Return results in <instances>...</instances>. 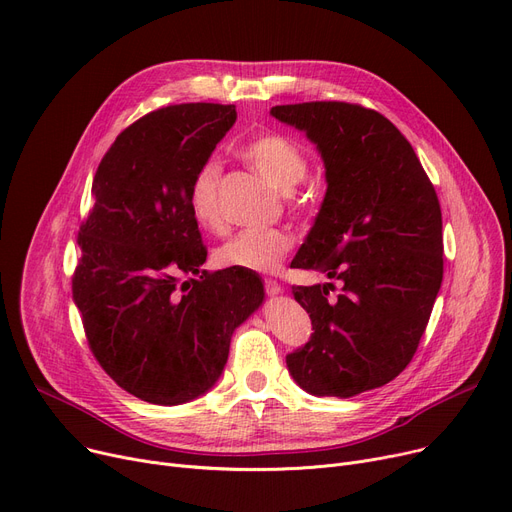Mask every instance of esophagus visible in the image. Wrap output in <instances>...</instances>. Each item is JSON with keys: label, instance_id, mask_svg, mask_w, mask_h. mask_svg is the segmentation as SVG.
<instances>
[{"label": "esophagus", "instance_id": "esophagus-1", "mask_svg": "<svg viewBox=\"0 0 512 512\" xmlns=\"http://www.w3.org/2000/svg\"><path fill=\"white\" fill-rule=\"evenodd\" d=\"M263 288H265L267 294H280L282 292V284L278 280H272V278L263 280Z\"/></svg>", "mask_w": 512, "mask_h": 512}]
</instances>
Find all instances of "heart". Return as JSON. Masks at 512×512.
I'll use <instances>...</instances> for the list:
<instances>
[{
	"mask_svg": "<svg viewBox=\"0 0 512 512\" xmlns=\"http://www.w3.org/2000/svg\"><path fill=\"white\" fill-rule=\"evenodd\" d=\"M240 157L276 188L288 193L290 205L297 203L290 191L303 182L309 172L307 155L297 143L282 134H259L240 147ZM220 188L222 164L215 157H209L188 184V209L195 222L209 232H220L226 226ZM290 249L292 236L282 228L245 230L218 249V263L247 272H276Z\"/></svg>",
	"mask_w": 512,
	"mask_h": 512,
	"instance_id": "b5f03b06",
	"label": "heart"
}]
</instances>
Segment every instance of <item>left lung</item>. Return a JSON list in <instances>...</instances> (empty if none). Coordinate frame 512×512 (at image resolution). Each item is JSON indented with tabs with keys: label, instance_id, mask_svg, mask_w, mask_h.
<instances>
[{
	"label": "left lung",
	"instance_id": "1",
	"mask_svg": "<svg viewBox=\"0 0 512 512\" xmlns=\"http://www.w3.org/2000/svg\"><path fill=\"white\" fill-rule=\"evenodd\" d=\"M272 116L305 130L326 164L324 205L292 265L339 284L292 286L313 334L286 365L317 396L380 388L415 357L442 284L436 188L405 134L369 107L307 101Z\"/></svg>",
	"mask_w": 512,
	"mask_h": 512
}]
</instances>
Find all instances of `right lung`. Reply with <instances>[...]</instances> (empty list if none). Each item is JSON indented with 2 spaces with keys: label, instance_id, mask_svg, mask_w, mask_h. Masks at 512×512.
I'll return each mask as SVG.
<instances>
[{
  "label": "right lung",
  "instance_id": "1",
  "mask_svg": "<svg viewBox=\"0 0 512 512\" xmlns=\"http://www.w3.org/2000/svg\"><path fill=\"white\" fill-rule=\"evenodd\" d=\"M234 120V105L176 103L126 126L78 230L72 294L87 344L122 390L153 405L209 390L232 332L263 301L255 274L201 270L207 247L188 209V184Z\"/></svg>",
  "mask_w": 512,
  "mask_h": 512
}]
</instances>
